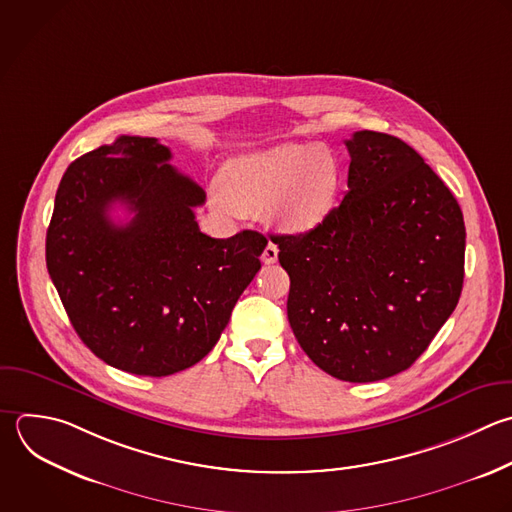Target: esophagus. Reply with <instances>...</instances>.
<instances>
[{
	"instance_id": "1",
	"label": "esophagus",
	"mask_w": 512,
	"mask_h": 512,
	"mask_svg": "<svg viewBox=\"0 0 512 512\" xmlns=\"http://www.w3.org/2000/svg\"><path fill=\"white\" fill-rule=\"evenodd\" d=\"M278 260V246L274 242H268V246L262 252V262L264 264H274Z\"/></svg>"
}]
</instances>
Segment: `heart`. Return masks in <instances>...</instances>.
Here are the masks:
<instances>
[{
  "label": "heart",
  "mask_w": 512,
  "mask_h": 512,
  "mask_svg": "<svg viewBox=\"0 0 512 512\" xmlns=\"http://www.w3.org/2000/svg\"><path fill=\"white\" fill-rule=\"evenodd\" d=\"M218 184L236 210H264L268 222L282 232L304 234L332 214L342 172L326 146L282 142L230 158Z\"/></svg>",
  "instance_id": "obj_1"
}]
</instances>
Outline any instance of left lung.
<instances>
[{
    "instance_id": "left-lung-1",
    "label": "left lung",
    "mask_w": 512,
    "mask_h": 512,
    "mask_svg": "<svg viewBox=\"0 0 512 512\" xmlns=\"http://www.w3.org/2000/svg\"><path fill=\"white\" fill-rule=\"evenodd\" d=\"M348 192L304 234L270 236L290 276L288 320L308 358L346 382L412 366L458 304L460 206L422 156L380 132H354Z\"/></svg>"
}]
</instances>
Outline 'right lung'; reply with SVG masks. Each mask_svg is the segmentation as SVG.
Returning <instances> with one entry per match:
<instances>
[{"label": "right lung", "instance_id": "add662e5", "mask_svg": "<svg viewBox=\"0 0 512 512\" xmlns=\"http://www.w3.org/2000/svg\"><path fill=\"white\" fill-rule=\"evenodd\" d=\"M156 138L120 136L72 162L46 236V264L82 342L106 364L170 376L220 340L268 240L200 232L206 192ZM133 218L116 225L112 205Z\"/></svg>", "mask_w": 512, "mask_h": 512}]
</instances>
